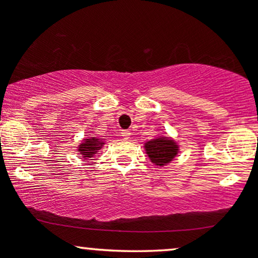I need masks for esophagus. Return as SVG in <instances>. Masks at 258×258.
<instances>
[{
    "instance_id": "1",
    "label": "esophagus",
    "mask_w": 258,
    "mask_h": 258,
    "mask_svg": "<svg viewBox=\"0 0 258 258\" xmlns=\"http://www.w3.org/2000/svg\"><path fill=\"white\" fill-rule=\"evenodd\" d=\"M121 136H122L123 139H130V137H131V131H130V130H123V131L121 132Z\"/></svg>"
}]
</instances>
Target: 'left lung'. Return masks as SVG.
Wrapping results in <instances>:
<instances>
[{"label":"left lung","mask_w":258,"mask_h":258,"mask_svg":"<svg viewBox=\"0 0 258 258\" xmlns=\"http://www.w3.org/2000/svg\"><path fill=\"white\" fill-rule=\"evenodd\" d=\"M143 148L150 161L159 167L171 164L179 153L178 143L168 136H160L147 141Z\"/></svg>","instance_id":"obj_1"}]
</instances>
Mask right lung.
<instances>
[{
    "label": "right lung",
    "mask_w": 258,
    "mask_h": 258,
    "mask_svg": "<svg viewBox=\"0 0 258 258\" xmlns=\"http://www.w3.org/2000/svg\"><path fill=\"white\" fill-rule=\"evenodd\" d=\"M105 146V139L99 137H87L81 141L78 146V154L82 156V159H90Z\"/></svg>",
    "instance_id": "right-lung-1"
}]
</instances>
